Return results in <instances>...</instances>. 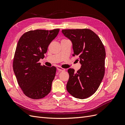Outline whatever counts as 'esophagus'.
Segmentation results:
<instances>
[{
    "label": "esophagus",
    "instance_id": "1",
    "mask_svg": "<svg viewBox=\"0 0 125 125\" xmlns=\"http://www.w3.org/2000/svg\"><path fill=\"white\" fill-rule=\"evenodd\" d=\"M57 70L58 71H64L66 70L65 69H63V68H62L60 67H59V66H58L57 67Z\"/></svg>",
    "mask_w": 125,
    "mask_h": 125
}]
</instances>
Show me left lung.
<instances>
[{
	"mask_svg": "<svg viewBox=\"0 0 125 125\" xmlns=\"http://www.w3.org/2000/svg\"><path fill=\"white\" fill-rule=\"evenodd\" d=\"M62 33L73 44V56H78L81 67L77 72L68 70L69 78L66 89L80 99L91 96L99 88L105 73V50L101 40L91 30H62Z\"/></svg>",
	"mask_w": 125,
	"mask_h": 125,
	"instance_id": "8db88e82",
	"label": "left lung"
}]
</instances>
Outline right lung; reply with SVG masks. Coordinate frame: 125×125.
Segmentation results:
<instances>
[{"instance_id":"right-lung-1","label":"right lung","mask_w":125,"mask_h":125,"mask_svg":"<svg viewBox=\"0 0 125 125\" xmlns=\"http://www.w3.org/2000/svg\"><path fill=\"white\" fill-rule=\"evenodd\" d=\"M59 29L36 30L23 34L15 52L13 69L19 85L32 99L44 97L50 92L56 68L41 66L48 45L57 36Z\"/></svg>"}]
</instances>
